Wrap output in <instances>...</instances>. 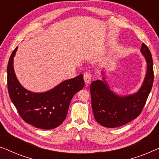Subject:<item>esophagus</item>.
Returning <instances> with one entry per match:
<instances>
[{
	"mask_svg": "<svg viewBox=\"0 0 159 159\" xmlns=\"http://www.w3.org/2000/svg\"><path fill=\"white\" fill-rule=\"evenodd\" d=\"M83 78H84V82H85V83L88 84L89 82L91 81V79H92V75H91L90 72H88V71H87V72L84 74Z\"/></svg>",
	"mask_w": 159,
	"mask_h": 159,
	"instance_id": "1",
	"label": "esophagus"
}]
</instances>
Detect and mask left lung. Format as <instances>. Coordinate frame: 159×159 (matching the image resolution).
<instances>
[{"label":"left lung","mask_w":159,"mask_h":159,"mask_svg":"<svg viewBox=\"0 0 159 159\" xmlns=\"http://www.w3.org/2000/svg\"><path fill=\"white\" fill-rule=\"evenodd\" d=\"M140 51L146 60L147 71L142 86L134 94L127 96L115 94L104 77L103 81L98 80L90 84L93 114L97 122L103 127L114 128L129 123L140 114L146 103L153 83V58L145 43L142 44Z\"/></svg>","instance_id":"8db88e82"}]
</instances>
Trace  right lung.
I'll return each mask as SVG.
<instances>
[{
    "mask_svg": "<svg viewBox=\"0 0 159 159\" xmlns=\"http://www.w3.org/2000/svg\"><path fill=\"white\" fill-rule=\"evenodd\" d=\"M17 48L12 52L7 66L10 98L25 122L43 129L56 128L66 119L74 95L83 88V76L65 80L47 92L32 93L21 85L15 75L13 61Z\"/></svg>",
    "mask_w": 159,
    "mask_h": 159,
    "instance_id": "right-lung-1",
    "label": "right lung"
}]
</instances>
